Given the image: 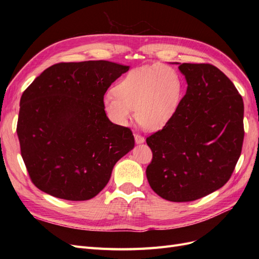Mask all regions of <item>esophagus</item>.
<instances>
[{
	"instance_id": "obj_1",
	"label": "esophagus",
	"mask_w": 259,
	"mask_h": 259,
	"mask_svg": "<svg viewBox=\"0 0 259 259\" xmlns=\"http://www.w3.org/2000/svg\"><path fill=\"white\" fill-rule=\"evenodd\" d=\"M134 137H135V142H136V144H143V143L145 142V138H144L142 135L135 134V135H134Z\"/></svg>"
}]
</instances>
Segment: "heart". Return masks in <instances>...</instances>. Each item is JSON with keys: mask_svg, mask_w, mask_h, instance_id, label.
<instances>
[{"mask_svg": "<svg viewBox=\"0 0 259 259\" xmlns=\"http://www.w3.org/2000/svg\"><path fill=\"white\" fill-rule=\"evenodd\" d=\"M183 77L173 67L153 64L132 69L103 98L107 117L126 126L134 109L136 120L147 130H160L173 119L183 99Z\"/></svg>", "mask_w": 259, "mask_h": 259, "instance_id": "heart-1", "label": "heart"}]
</instances>
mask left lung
Returning a JSON list of instances; mask_svg holds the SVG:
<instances>
[{"label": "left lung", "mask_w": 259, "mask_h": 259, "mask_svg": "<svg viewBox=\"0 0 259 259\" xmlns=\"http://www.w3.org/2000/svg\"><path fill=\"white\" fill-rule=\"evenodd\" d=\"M178 64V62H176ZM188 84L177 112L147 138L152 190L171 202H189L218 190L240 158L244 105L236 86L209 64H178Z\"/></svg>", "instance_id": "obj_1"}]
</instances>
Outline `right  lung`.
Returning a JSON list of instances; mask_svg holds the SVG:
<instances>
[{"mask_svg": "<svg viewBox=\"0 0 259 259\" xmlns=\"http://www.w3.org/2000/svg\"><path fill=\"white\" fill-rule=\"evenodd\" d=\"M128 69L107 60L60 62L23 92L17 135L38 189L85 201L106 187L115 163L135 145L132 131L113 124L103 109L109 86Z\"/></svg>", "mask_w": 259, "mask_h": 259, "instance_id": "add662e5", "label": "right lung"}]
</instances>
